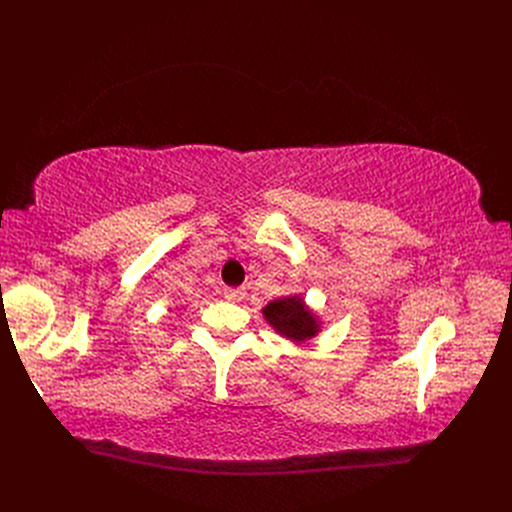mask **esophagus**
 <instances>
[{
    "label": "esophagus",
    "instance_id": "esophagus-1",
    "mask_svg": "<svg viewBox=\"0 0 512 512\" xmlns=\"http://www.w3.org/2000/svg\"><path fill=\"white\" fill-rule=\"evenodd\" d=\"M224 297L228 301H240L242 297H245V290H242V288H226L224 290Z\"/></svg>",
    "mask_w": 512,
    "mask_h": 512
}]
</instances>
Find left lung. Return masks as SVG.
I'll return each instance as SVG.
<instances>
[{
    "mask_svg": "<svg viewBox=\"0 0 512 512\" xmlns=\"http://www.w3.org/2000/svg\"><path fill=\"white\" fill-rule=\"evenodd\" d=\"M261 313L278 336L297 346L317 338L324 330V321L305 303L303 294L299 292L274 299L261 309Z\"/></svg>",
    "mask_w": 512,
    "mask_h": 512,
    "instance_id": "left-lung-1",
    "label": "left lung"
}]
</instances>
